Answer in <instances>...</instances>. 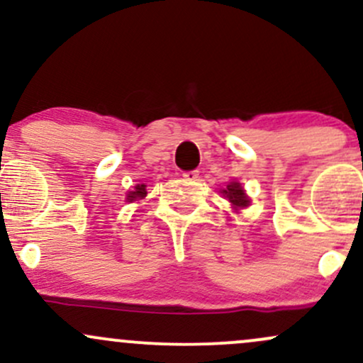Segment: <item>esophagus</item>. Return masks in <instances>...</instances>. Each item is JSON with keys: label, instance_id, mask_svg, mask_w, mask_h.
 I'll return each mask as SVG.
<instances>
[{"label": "esophagus", "instance_id": "obj_1", "mask_svg": "<svg viewBox=\"0 0 363 363\" xmlns=\"http://www.w3.org/2000/svg\"><path fill=\"white\" fill-rule=\"evenodd\" d=\"M198 170H191V172H184L182 174V177H184V181H187V182H194L196 179H198Z\"/></svg>", "mask_w": 363, "mask_h": 363}]
</instances>
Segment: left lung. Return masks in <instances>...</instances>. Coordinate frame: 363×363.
<instances>
[{"instance_id":"8db88e82","label":"left lung","mask_w":363,"mask_h":363,"mask_svg":"<svg viewBox=\"0 0 363 363\" xmlns=\"http://www.w3.org/2000/svg\"><path fill=\"white\" fill-rule=\"evenodd\" d=\"M220 193L223 194V198H227L228 201L232 203V208L234 210H242V208H247L251 205V199H249V196L245 194L244 187L240 186V182H228L227 187L225 189L220 191Z\"/></svg>"}]
</instances>
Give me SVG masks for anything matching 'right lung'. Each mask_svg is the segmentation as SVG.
<instances>
[{"label": "right lung", "mask_w": 363, "mask_h": 363, "mask_svg": "<svg viewBox=\"0 0 363 363\" xmlns=\"http://www.w3.org/2000/svg\"><path fill=\"white\" fill-rule=\"evenodd\" d=\"M145 196H147V186L138 184V186H135V189L129 191L126 196V201H129V203L140 201V199H143Z\"/></svg>", "instance_id": "1"}]
</instances>
